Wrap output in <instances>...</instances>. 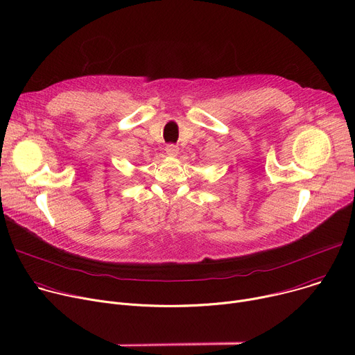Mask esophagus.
<instances>
[{
	"label": "esophagus",
	"instance_id": "34e87169",
	"mask_svg": "<svg viewBox=\"0 0 355 355\" xmlns=\"http://www.w3.org/2000/svg\"><path fill=\"white\" fill-rule=\"evenodd\" d=\"M166 153L168 156H177L178 155V146L175 144H167L166 146Z\"/></svg>",
	"mask_w": 355,
	"mask_h": 355
}]
</instances>
